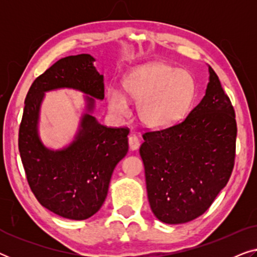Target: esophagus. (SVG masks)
Listing matches in <instances>:
<instances>
[{
  "mask_svg": "<svg viewBox=\"0 0 257 257\" xmlns=\"http://www.w3.org/2000/svg\"><path fill=\"white\" fill-rule=\"evenodd\" d=\"M128 146L132 151L138 150L140 146V140L138 139V137H137L136 135H133V133L128 137Z\"/></svg>",
  "mask_w": 257,
  "mask_h": 257,
  "instance_id": "34e87169",
  "label": "esophagus"
}]
</instances>
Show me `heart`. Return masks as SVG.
Masks as SVG:
<instances>
[{
  "label": "heart",
  "instance_id": "b5f03b06",
  "mask_svg": "<svg viewBox=\"0 0 257 257\" xmlns=\"http://www.w3.org/2000/svg\"><path fill=\"white\" fill-rule=\"evenodd\" d=\"M126 96L137 101L140 121L151 128H166L180 121L191 110L195 97V82L186 70L166 63H151L130 70L122 79ZM107 105L119 117L128 112L124 94L107 90Z\"/></svg>",
  "mask_w": 257,
  "mask_h": 257
}]
</instances>
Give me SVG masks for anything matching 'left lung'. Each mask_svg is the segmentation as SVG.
<instances>
[{
    "label": "left lung",
    "instance_id": "8db88e82",
    "mask_svg": "<svg viewBox=\"0 0 257 257\" xmlns=\"http://www.w3.org/2000/svg\"><path fill=\"white\" fill-rule=\"evenodd\" d=\"M201 101L181 122L143 135L147 196L158 220L179 224L202 215L227 185L235 159L234 107L208 66Z\"/></svg>",
    "mask_w": 257,
    "mask_h": 257
}]
</instances>
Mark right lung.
<instances>
[{"label":"right lung","instance_id":"1","mask_svg":"<svg viewBox=\"0 0 257 257\" xmlns=\"http://www.w3.org/2000/svg\"><path fill=\"white\" fill-rule=\"evenodd\" d=\"M89 54L59 59L37 77L24 101L19 150L27 180L38 202L70 220L96 214L106 199L114 167L128 151V128H111L93 117L96 99H104V76ZM73 88L86 94V112L75 139L61 150L45 147L38 133L45 92Z\"/></svg>","mask_w":257,"mask_h":257}]
</instances>
